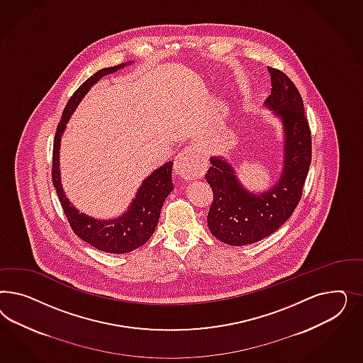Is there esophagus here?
Wrapping results in <instances>:
<instances>
[{
	"label": "esophagus",
	"mask_w": 363,
	"mask_h": 363,
	"mask_svg": "<svg viewBox=\"0 0 363 363\" xmlns=\"http://www.w3.org/2000/svg\"><path fill=\"white\" fill-rule=\"evenodd\" d=\"M206 169V161L194 146H187L177 155L174 170L177 174L185 178L202 176Z\"/></svg>",
	"instance_id": "1"
}]
</instances>
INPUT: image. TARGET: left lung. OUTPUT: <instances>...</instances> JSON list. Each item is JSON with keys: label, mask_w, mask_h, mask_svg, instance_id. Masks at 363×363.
Listing matches in <instances>:
<instances>
[{"label": "left lung", "mask_w": 363, "mask_h": 363, "mask_svg": "<svg viewBox=\"0 0 363 363\" xmlns=\"http://www.w3.org/2000/svg\"><path fill=\"white\" fill-rule=\"evenodd\" d=\"M269 72L273 88L266 105L282 117L286 135L285 166L278 184L264 194H250L220 158L210 160L205 174L213 190L208 226L217 240L233 246L261 241L285 223L301 201L311 164V130L302 97L282 70L269 66Z\"/></svg>", "instance_id": "8db88e82"}]
</instances>
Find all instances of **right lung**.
I'll list each match as a JSON object with an SVG mask.
<instances>
[{"label":"right lung","instance_id":"add662e5","mask_svg":"<svg viewBox=\"0 0 363 363\" xmlns=\"http://www.w3.org/2000/svg\"><path fill=\"white\" fill-rule=\"evenodd\" d=\"M123 66L125 65L121 64L99 70L91 77H89L69 99L62 113L61 121L57 126L52 164L53 186L72 230L74 231L82 241L88 242L89 245L94 246L101 252L111 254L133 252L134 249H138L143 243L149 241V238L153 235L165 198L174 187L172 179L173 162H167L165 165L161 166L153 174H150V177H147L143 181L128 213H125L117 220H99L79 213L67 201L60 179L58 150L61 135L65 130L66 122L77 108L79 101L88 93L89 89L91 88L99 78L114 73Z\"/></svg>","mask_w":363,"mask_h":363}]
</instances>
